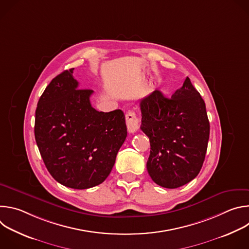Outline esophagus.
Here are the masks:
<instances>
[{"instance_id":"obj_1","label":"esophagus","mask_w":249,"mask_h":249,"mask_svg":"<svg viewBox=\"0 0 249 249\" xmlns=\"http://www.w3.org/2000/svg\"><path fill=\"white\" fill-rule=\"evenodd\" d=\"M126 125L129 133H135L139 129V119L136 112L129 111L126 114Z\"/></svg>"}]
</instances>
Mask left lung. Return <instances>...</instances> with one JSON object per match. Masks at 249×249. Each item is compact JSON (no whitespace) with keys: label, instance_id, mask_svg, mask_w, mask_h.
<instances>
[{"label":"left lung","instance_id":"left-lung-1","mask_svg":"<svg viewBox=\"0 0 249 249\" xmlns=\"http://www.w3.org/2000/svg\"><path fill=\"white\" fill-rule=\"evenodd\" d=\"M141 129L150 139L147 169L158 185L177 188L198 175L210 135L205 102L187 77L171 98L155 90L140 100Z\"/></svg>","mask_w":249,"mask_h":249}]
</instances>
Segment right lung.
Segmentation results:
<instances>
[{"label":"right lung","mask_w":249,"mask_h":249,"mask_svg":"<svg viewBox=\"0 0 249 249\" xmlns=\"http://www.w3.org/2000/svg\"><path fill=\"white\" fill-rule=\"evenodd\" d=\"M73 70L55 77L40 96L34 135L46 168L64 186L88 189L102 183L112 170L127 137L122 110H95L93 90L78 89Z\"/></svg>","instance_id":"add662e5"}]
</instances>
